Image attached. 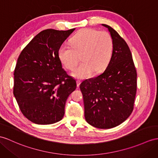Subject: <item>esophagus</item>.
<instances>
[{
	"label": "esophagus",
	"instance_id": "1",
	"mask_svg": "<svg viewBox=\"0 0 158 158\" xmlns=\"http://www.w3.org/2000/svg\"><path fill=\"white\" fill-rule=\"evenodd\" d=\"M81 82H82L81 80H77V81H76V83H77V86L79 87V86H80V84H81Z\"/></svg>",
	"mask_w": 158,
	"mask_h": 158
}]
</instances>
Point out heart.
Listing matches in <instances>:
<instances>
[{"instance_id":"heart-1","label":"heart","mask_w":158,"mask_h":158,"mask_svg":"<svg viewBox=\"0 0 158 158\" xmlns=\"http://www.w3.org/2000/svg\"><path fill=\"white\" fill-rule=\"evenodd\" d=\"M70 44L61 45L58 56L64 66L70 70L78 65L80 56L82 63L72 73L77 78H86L93 72H102L112 56L113 40L107 31L94 29H82L70 40Z\"/></svg>"}]
</instances>
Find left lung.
<instances>
[{
  "label": "left lung",
  "instance_id": "left-lung-1",
  "mask_svg": "<svg viewBox=\"0 0 158 158\" xmlns=\"http://www.w3.org/2000/svg\"><path fill=\"white\" fill-rule=\"evenodd\" d=\"M112 56L103 73L80 84L84 117L92 126L110 129L121 124L131 114L137 92V71L127 44L111 27Z\"/></svg>",
  "mask_w": 158,
  "mask_h": 158
}]
</instances>
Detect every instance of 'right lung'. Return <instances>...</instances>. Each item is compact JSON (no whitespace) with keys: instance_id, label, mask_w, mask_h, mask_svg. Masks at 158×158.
Here are the masks:
<instances>
[{"instance_id":"1","label":"right lung","mask_w":158,"mask_h":158,"mask_svg":"<svg viewBox=\"0 0 158 158\" xmlns=\"http://www.w3.org/2000/svg\"><path fill=\"white\" fill-rule=\"evenodd\" d=\"M75 29H48L22 50L14 70L13 94L21 113L36 124L62 119L66 101L76 82L62 68L58 50Z\"/></svg>"}]
</instances>
